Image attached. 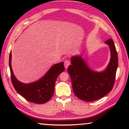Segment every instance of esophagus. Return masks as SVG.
<instances>
[{"label": "esophagus", "instance_id": "obj_1", "mask_svg": "<svg viewBox=\"0 0 129 129\" xmlns=\"http://www.w3.org/2000/svg\"><path fill=\"white\" fill-rule=\"evenodd\" d=\"M70 65V61L68 60H65L64 61V66L65 69H67L69 65Z\"/></svg>", "mask_w": 129, "mask_h": 129}]
</instances>
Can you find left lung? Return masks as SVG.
Returning <instances> with one entry per match:
<instances>
[{"label": "left lung", "instance_id": "left-lung-1", "mask_svg": "<svg viewBox=\"0 0 129 129\" xmlns=\"http://www.w3.org/2000/svg\"><path fill=\"white\" fill-rule=\"evenodd\" d=\"M110 48L111 58L105 71L97 72L89 68L81 56L71 58L68 68L73 92L81 100L89 102L101 99L112 90L118 67V55L112 39L105 42Z\"/></svg>", "mask_w": 129, "mask_h": 129}]
</instances>
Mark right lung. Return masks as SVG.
I'll return each instance as SVG.
<instances>
[{"instance_id": "right-lung-1", "label": "right lung", "mask_w": 129, "mask_h": 129, "mask_svg": "<svg viewBox=\"0 0 129 129\" xmlns=\"http://www.w3.org/2000/svg\"><path fill=\"white\" fill-rule=\"evenodd\" d=\"M9 66L12 83L15 90L28 101L35 104H44L53 95L57 77L65 70L64 62L53 65L47 73L36 82L24 84L17 80L11 67V52L10 53Z\"/></svg>"}]
</instances>
